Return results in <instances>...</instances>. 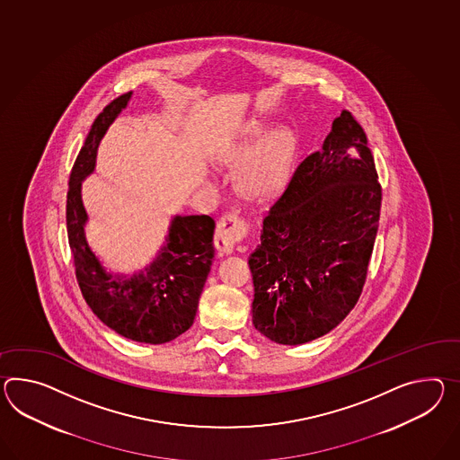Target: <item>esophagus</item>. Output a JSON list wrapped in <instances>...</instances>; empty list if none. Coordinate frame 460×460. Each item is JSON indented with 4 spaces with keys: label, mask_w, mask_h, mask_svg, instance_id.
<instances>
[{
    "label": "esophagus",
    "mask_w": 460,
    "mask_h": 460,
    "mask_svg": "<svg viewBox=\"0 0 460 460\" xmlns=\"http://www.w3.org/2000/svg\"><path fill=\"white\" fill-rule=\"evenodd\" d=\"M249 225L237 213H229L219 219L214 233V246L221 254H231L235 244L246 237Z\"/></svg>",
    "instance_id": "34e87169"
}]
</instances>
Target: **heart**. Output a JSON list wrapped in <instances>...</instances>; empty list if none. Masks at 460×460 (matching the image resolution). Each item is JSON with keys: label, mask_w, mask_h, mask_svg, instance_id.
Returning a JSON list of instances; mask_svg holds the SVG:
<instances>
[{"label": "heart", "mask_w": 460, "mask_h": 460, "mask_svg": "<svg viewBox=\"0 0 460 460\" xmlns=\"http://www.w3.org/2000/svg\"><path fill=\"white\" fill-rule=\"evenodd\" d=\"M264 126L249 121L233 141L217 151V161L237 169V184L247 198L266 199L279 190L288 178L294 155V139L286 129H272L262 136Z\"/></svg>", "instance_id": "1"}]
</instances>
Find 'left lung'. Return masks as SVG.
I'll return each instance as SVG.
<instances>
[{"instance_id": "obj_1", "label": "left lung", "mask_w": 460, "mask_h": 460, "mask_svg": "<svg viewBox=\"0 0 460 460\" xmlns=\"http://www.w3.org/2000/svg\"><path fill=\"white\" fill-rule=\"evenodd\" d=\"M381 201L367 136L344 110L270 206L249 256L261 334L297 346L344 321L367 278Z\"/></svg>"}]
</instances>
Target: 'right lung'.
Listing matches in <instances>:
<instances>
[{"mask_svg": "<svg viewBox=\"0 0 460 460\" xmlns=\"http://www.w3.org/2000/svg\"><path fill=\"white\" fill-rule=\"evenodd\" d=\"M131 91L112 100L91 126L90 135L71 169L66 199L67 241L79 289L102 324L136 342L164 344L190 329L204 282L213 264L214 219L176 216L157 258L131 278L112 276L102 268L84 235L88 213L81 182L96 166L102 136L131 100Z\"/></svg>", "mask_w": 460, "mask_h": 460, "instance_id": "add662e5", "label": "right lung"}]
</instances>
